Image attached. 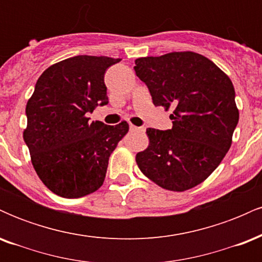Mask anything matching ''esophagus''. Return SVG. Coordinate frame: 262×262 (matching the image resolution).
Segmentation results:
<instances>
[{"label": "esophagus", "instance_id": "34e87169", "mask_svg": "<svg viewBox=\"0 0 262 262\" xmlns=\"http://www.w3.org/2000/svg\"><path fill=\"white\" fill-rule=\"evenodd\" d=\"M129 129H130L132 132H144V129H143V128L135 127V125H133V124H130V125H129Z\"/></svg>", "mask_w": 262, "mask_h": 262}]
</instances>
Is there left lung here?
<instances>
[{"mask_svg": "<svg viewBox=\"0 0 262 262\" xmlns=\"http://www.w3.org/2000/svg\"><path fill=\"white\" fill-rule=\"evenodd\" d=\"M152 103L172 110L169 130L146 129L148 148L135 156L149 180L173 192L202 183L229 150L239 110L231 80L208 58L172 52L135 60Z\"/></svg>", "mask_w": 262, "mask_h": 262, "instance_id": "left-lung-1", "label": "left lung"}]
</instances>
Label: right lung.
<instances>
[{
	"instance_id": "obj_1",
	"label": "right lung",
	"mask_w": 262,
	"mask_h": 262,
	"mask_svg": "<svg viewBox=\"0 0 262 262\" xmlns=\"http://www.w3.org/2000/svg\"><path fill=\"white\" fill-rule=\"evenodd\" d=\"M121 59L77 55L40 75L27 102L23 130L35 172L53 193L80 198L103 185L108 159L128 133L122 121L106 125L87 114L108 103L104 73Z\"/></svg>"
}]
</instances>
